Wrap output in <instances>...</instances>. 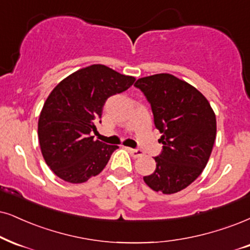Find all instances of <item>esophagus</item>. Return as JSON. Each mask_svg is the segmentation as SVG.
<instances>
[{
  "label": "esophagus",
  "instance_id": "obj_1",
  "mask_svg": "<svg viewBox=\"0 0 250 250\" xmlns=\"http://www.w3.org/2000/svg\"><path fill=\"white\" fill-rule=\"evenodd\" d=\"M128 152H130V154L132 156H133L134 159H139L141 158V156L144 155L143 152H141L140 149H133V148H128Z\"/></svg>",
  "mask_w": 250,
  "mask_h": 250
}]
</instances>
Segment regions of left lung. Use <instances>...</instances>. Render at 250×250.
Masks as SVG:
<instances>
[{
	"label": "left lung",
	"instance_id": "1",
	"mask_svg": "<svg viewBox=\"0 0 250 250\" xmlns=\"http://www.w3.org/2000/svg\"><path fill=\"white\" fill-rule=\"evenodd\" d=\"M162 135L156 168L145 183L165 195L178 192L202 174L210 159L217 134L214 111L202 92L171 74H155L135 82Z\"/></svg>",
	"mask_w": 250,
	"mask_h": 250
}]
</instances>
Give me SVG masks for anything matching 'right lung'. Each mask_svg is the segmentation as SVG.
I'll return each instance as SVG.
<instances>
[{"instance_id":"obj_1","label":"right lung","mask_w":250,"mask_h":250,"mask_svg":"<svg viewBox=\"0 0 250 250\" xmlns=\"http://www.w3.org/2000/svg\"><path fill=\"white\" fill-rule=\"evenodd\" d=\"M134 81L104 64H91L52 90L40 112L38 138L46 165L58 177L83 183L105 168L118 146L94 140L90 132L96 131L95 122L107 98L127 90Z\"/></svg>"}]
</instances>
